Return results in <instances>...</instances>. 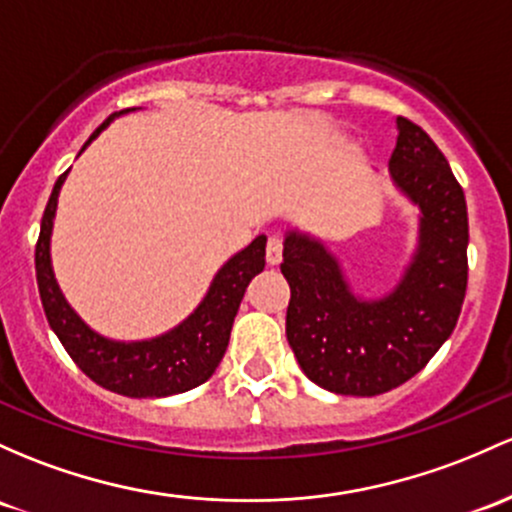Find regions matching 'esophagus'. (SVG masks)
Returning <instances> with one entry per match:
<instances>
[{
  "mask_svg": "<svg viewBox=\"0 0 512 512\" xmlns=\"http://www.w3.org/2000/svg\"><path fill=\"white\" fill-rule=\"evenodd\" d=\"M282 250H284L282 240H279V238H269L267 240V265L269 267H277L279 262H282Z\"/></svg>",
  "mask_w": 512,
  "mask_h": 512,
  "instance_id": "obj_1",
  "label": "esophagus"
}]
</instances>
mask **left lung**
<instances>
[{
    "label": "left lung",
    "mask_w": 512,
    "mask_h": 512,
    "mask_svg": "<svg viewBox=\"0 0 512 512\" xmlns=\"http://www.w3.org/2000/svg\"><path fill=\"white\" fill-rule=\"evenodd\" d=\"M396 128L389 174L418 206V243L389 294H355L323 240L299 228L284 235L286 340L303 374L340 396H379L406 384L452 335L466 294L462 187L423 128L401 116Z\"/></svg>",
    "instance_id": "1"
}]
</instances>
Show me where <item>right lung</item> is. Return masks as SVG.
Wrapping results in <instances>:
<instances>
[{
  "label": "right lung",
  "instance_id": "1",
  "mask_svg": "<svg viewBox=\"0 0 512 512\" xmlns=\"http://www.w3.org/2000/svg\"><path fill=\"white\" fill-rule=\"evenodd\" d=\"M128 111H116L82 145H87L109 126L111 121ZM70 172V170H67ZM65 174H60L50 194L46 211H43L41 235L36 243V279L41 291L43 311L63 342L67 355L92 381L104 389L121 393L128 398H165L174 393H184L204 384L221 364L230 340L235 313L243 301L247 284L252 277L265 269L267 235H257L245 250L233 257L216 272L213 282L201 299L199 306L189 313L179 325L167 333L150 340H111L106 335L89 328L77 316L75 308L67 303L55 279L53 262H50V235H53L58 196L65 184Z\"/></svg>",
  "mask_w": 512,
  "mask_h": 512
}]
</instances>
